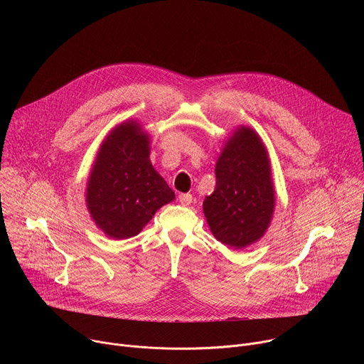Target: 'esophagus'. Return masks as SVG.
<instances>
[{"label":"esophagus","mask_w":364,"mask_h":364,"mask_svg":"<svg viewBox=\"0 0 364 364\" xmlns=\"http://www.w3.org/2000/svg\"><path fill=\"white\" fill-rule=\"evenodd\" d=\"M178 201L183 205H190L193 203V196L188 193H181V194H178Z\"/></svg>","instance_id":"esophagus-1"}]
</instances>
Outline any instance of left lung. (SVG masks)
<instances>
[{"label":"left lung","mask_w":364,"mask_h":364,"mask_svg":"<svg viewBox=\"0 0 364 364\" xmlns=\"http://www.w3.org/2000/svg\"><path fill=\"white\" fill-rule=\"evenodd\" d=\"M215 173V191L203 201L207 223L222 243L246 247L264 236L275 207L271 164L262 139L250 128H237L226 141Z\"/></svg>","instance_id":"8db88e82"}]
</instances>
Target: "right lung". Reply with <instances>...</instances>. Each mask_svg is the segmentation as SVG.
Instances as JSON below:
<instances>
[{
    "label": "right lung",
    "instance_id": "1",
    "mask_svg": "<svg viewBox=\"0 0 364 364\" xmlns=\"http://www.w3.org/2000/svg\"><path fill=\"white\" fill-rule=\"evenodd\" d=\"M174 191L149 161V138L135 121L111 131L102 142L86 188L96 226L112 239L138 235Z\"/></svg>",
    "mask_w": 364,
    "mask_h": 364
}]
</instances>
